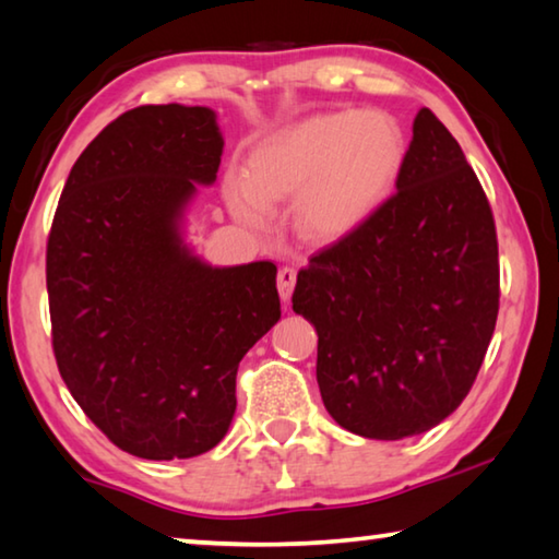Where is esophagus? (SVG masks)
<instances>
[{
  "mask_svg": "<svg viewBox=\"0 0 559 559\" xmlns=\"http://www.w3.org/2000/svg\"><path fill=\"white\" fill-rule=\"evenodd\" d=\"M293 288H296V269L283 266V269L278 271V296H281L283 302L290 300Z\"/></svg>",
  "mask_w": 559,
  "mask_h": 559,
  "instance_id": "esophagus-1",
  "label": "esophagus"
}]
</instances>
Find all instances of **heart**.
<instances>
[{"label": "heart", "instance_id": "heart-1", "mask_svg": "<svg viewBox=\"0 0 559 559\" xmlns=\"http://www.w3.org/2000/svg\"><path fill=\"white\" fill-rule=\"evenodd\" d=\"M406 155L400 122L384 112H325L263 140L243 175L224 179V197L243 226L266 231L273 210L293 202L300 241L349 239L390 200Z\"/></svg>", "mask_w": 559, "mask_h": 559}]
</instances>
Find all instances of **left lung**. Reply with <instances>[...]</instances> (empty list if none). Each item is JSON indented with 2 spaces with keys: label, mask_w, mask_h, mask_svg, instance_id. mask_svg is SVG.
<instances>
[{
  "label": "left lung",
  "mask_w": 559,
  "mask_h": 559,
  "mask_svg": "<svg viewBox=\"0 0 559 559\" xmlns=\"http://www.w3.org/2000/svg\"><path fill=\"white\" fill-rule=\"evenodd\" d=\"M396 194L298 271L293 310L316 325L328 414L365 439L437 427L466 400L496 330V222L456 138L414 118Z\"/></svg>",
  "instance_id": "obj_1"
}]
</instances>
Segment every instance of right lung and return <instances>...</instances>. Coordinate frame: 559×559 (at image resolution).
<instances>
[{
    "label": "right lung",
    "mask_w": 559,
    "mask_h": 559,
    "mask_svg": "<svg viewBox=\"0 0 559 559\" xmlns=\"http://www.w3.org/2000/svg\"><path fill=\"white\" fill-rule=\"evenodd\" d=\"M224 140L202 106L122 112L75 159L46 243L59 372L88 419L132 456L214 449L241 357L278 323L276 266L216 269L182 239Z\"/></svg>",
    "instance_id": "right-lung-1"
}]
</instances>
